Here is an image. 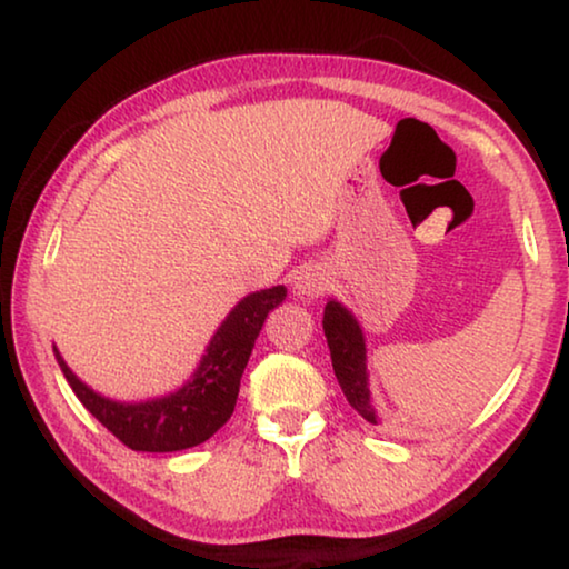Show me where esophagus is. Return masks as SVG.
Listing matches in <instances>:
<instances>
[{
  "mask_svg": "<svg viewBox=\"0 0 569 569\" xmlns=\"http://www.w3.org/2000/svg\"><path fill=\"white\" fill-rule=\"evenodd\" d=\"M326 284H329V274H326L323 267H313V263L300 267L298 274H295V292L306 300L318 298L326 290Z\"/></svg>",
  "mask_w": 569,
  "mask_h": 569,
  "instance_id": "obj_1",
  "label": "esophagus"
}]
</instances>
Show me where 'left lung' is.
Instances as JSON below:
<instances>
[{"instance_id":"8db88e82","label":"left lung","mask_w":569,"mask_h":569,"mask_svg":"<svg viewBox=\"0 0 569 569\" xmlns=\"http://www.w3.org/2000/svg\"><path fill=\"white\" fill-rule=\"evenodd\" d=\"M323 333L331 349L333 376H337L347 401L370 425H380L376 403L370 399V372H368V347H365L362 326L352 310L341 306L337 298L326 300L323 308Z\"/></svg>"}]
</instances>
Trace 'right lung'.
I'll return each mask as SVG.
<instances>
[{
    "instance_id": "obj_1",
    "label": "right lung",
    "mask_w": 569,
    "mask_h": 569,
    "mask_svg": "<svg viewBox=\"0 0 569 569\" xmlns=\"http://www.w3.org/2000/svg\"><path fill=\"white\" fill-rule=\"evenodd\" d=\"M284 298L287 287L277 284L269 290L248 292L243 300H238L236 308L217 326L197 370L189 380H183V386L166 396H150L139 401L111 399L77 378L57 345H53V355L82 407L123 446L142 450V453H173V450H186L209 440L228 422L261 326Z\"/></svg>"
}]
</instances>
